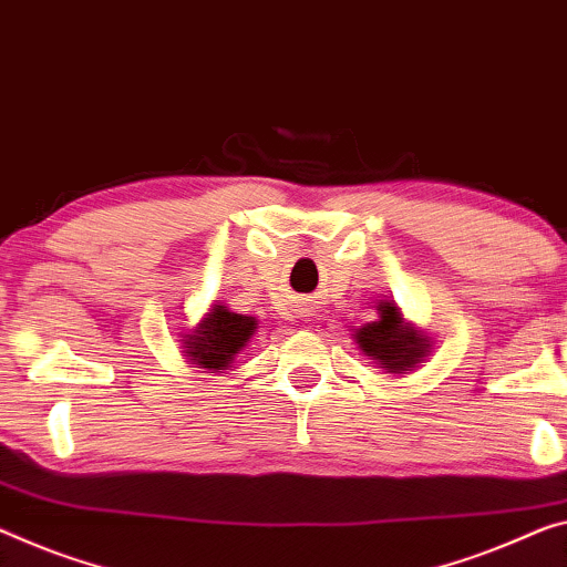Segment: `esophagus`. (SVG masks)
Wrapping results in <instances>:
<instances>
[{
    "label": "esophagus",
    "mask_w": 567,
    "mask_h": 567,
    "mask_svg": "<svg viewBox=\"0 0 567 567\" xmlns=\"http://www.w3.org/2000/svg\"><path fill=\"white\" fill-rule=\"evenodd\" d=\"M303 317H311V313H307V309H303Z\"/></svg>",
    "instance_id": "obj_1"
}]
</instances>
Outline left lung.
<instances>
[{
    "instance_id": "1",
    "label": "left lung",
    "mask_w": 567,
    "mask_h": 567,
    "mask_svg": "<svg viewBox=\"0 0 567 567\" xmlns=\"http://www.w3.org/2000/svg\"><path fill=\"white\" fill-rule=\"evenodd\" d=\"M354 339L370 360L395 374L417 368L431 352L429 337L403 321V313L388 299L378 303V319L357 329Z\"/></svg>"
}]
</instances>
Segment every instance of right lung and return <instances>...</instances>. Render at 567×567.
I'll return each mask as SVG.
<instances>
[{"mask_svg": "<svg viewBox=\"0 0 567 567\" xmlns=\"http://www.w3.org/2000/svg\"><path fill=\"white\" fill-rule=\"evenodd\" d=\"M258 329L256 317L235 313L225 303H213V309L205 313V319L185 334V354L187 360L205 370H225L230 368L243 347L250 342V337Z\"/></svg>", "mask_w": 567, "mask_h": 567, "instance_id": "1", "label": "right lung"}]
</instances>
